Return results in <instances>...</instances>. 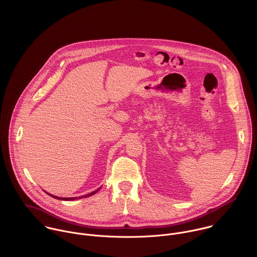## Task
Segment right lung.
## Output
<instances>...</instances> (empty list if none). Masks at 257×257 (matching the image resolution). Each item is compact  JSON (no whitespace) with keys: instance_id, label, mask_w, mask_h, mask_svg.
Here are the masks:
<instances>
[{"instance_id":"right-lung-1","label":"right lung","mask_w":257,"mask_h":257,"mask_svg":"<svg viewBox=\"0 0 257 257\" xmlns=\"http://www.w3.org/2000/svg\"><path fill=\"white\" fill-rule=\"evenodd\" d=\"M99 190V189H98ZM98 190H96V191H93L92 193H89L88 195H85V196H81V197H78V198H59V197H56V196H53V195H50V194H48L49 196H51V197H53V198H55V199H58V200H63V201H73V200H76V199H79V198H84V197H89V196H92V195H94L95 193H97V191Z\"/></svg>"}]
</instances>
